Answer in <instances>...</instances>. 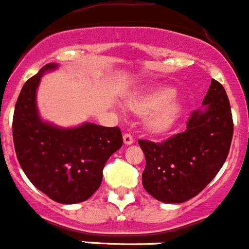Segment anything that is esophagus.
<instances>
[{
    "label": "esophagus",
    "mask_w": 249,
    "mask_h": 249,
    "mask_svg": "<svg viewBox=\"0 0 249 249\" xmlns=\"http://www.w3.org/2000/svg\"><path fill=\"white\" fill-rule=\"evenodd\" d=\"M123 139H124L125 145H131V143L134 142V138H132V135H131V134H129V132L124 134Z\"/></svg>",
    "instance_id": "obj_1"
}]
</instances>
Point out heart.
<instances>
[{"instance_id": "b5f03b06", "label": "heart", "mask_w": 249, "mask_h": 249, "mask_svg": "<svg viewBox=\"0 0 249 249\" xmlns=\"http://www.w3.org/2000/svg\"><path fill=\"white\" fill-rule=\"evenodd\" d=\"M174 92L169 88H162L146 94L131 103L132 110L139 114H151L147 120V126L153 132H162L173 124L177 117L179 107L171 101Z\"/></svg>"}]
</instances>
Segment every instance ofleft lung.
<instances>
[{
	"label": "left lung",
	"mask_w": 249,
	"mask_h": 249,
	"mask_svg": "<svg viewBox=\"0 0 249 249\" xmlns=\"http://www.w3.org/2000/svg\"><path fill=\"white\" fill-rule=\"evenodd\" d=\"M203 106L204 111H192L184 131L161 142L139 140L146 159L143 188L162 203H184L194 198L226 161L233 120L221 83L211 80Z\"/></svg>",
	"instance_id": "obj_1"
}]
</instances>
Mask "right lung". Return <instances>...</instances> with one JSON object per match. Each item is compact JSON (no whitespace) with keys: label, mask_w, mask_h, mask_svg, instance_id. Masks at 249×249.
Wrapping results in <instances>:
<instances>
[{"label":"right lung","mask_w":249,"mask_h":249,"mask_svg":"<svg viewBox=\"0 0 249 249\" xmlns=\"http://www.w3.org/2000/svg\"><path fill=\"white\" fill-rule=\"evenodd\" d=\"M55 67L45 65L23 86L13 114V142L18 162L34 187L57 203L76 204L98 189L106 162L122 147L123 136L118 126L86 123L60 129L41 122L36 88L44 72Z\"/></svg>","instance_id":"add662e5"}]
</instances>
